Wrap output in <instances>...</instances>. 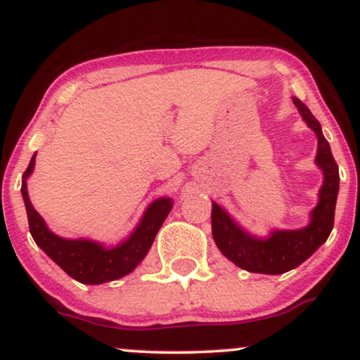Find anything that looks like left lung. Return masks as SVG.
Here are the masks:
<instances>
[{
  "instance_id": "1",
  "label": "left lung",
  "mask_w": 360,
  "mask_h": 360,
  "mask_svg": "<svg viewBox=\"0 0 360 360\" xmlns=\"http://www.w3.org/2000/svg\"><path fill=\"white\" fill-rule=\"evenodd\" d=\"M292 103L301 118L315 131L318 148L315 164L323 172V184L318 191V203L309 213V223L296 230H272L267 237H257L247 232L230 217L220 205H212V233L217 247L235 266L259 274H283L315 254L318 247L326 242L333 229L335 205L338 194V166L333 159L330 143L321 131L320 122L298 98Z\"/></svg>"
}]
</instances>
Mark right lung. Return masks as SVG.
Segmentation results:
<instances>
[{
	"label": "right lung",
	"mask_w": 360,
	"mask_h": 360,
	"mask_svg": "<svg viewBox=\"0 0 360 360\" xmlns=\"http://www.w3.org/2000/svg\"><path fill=\"white\" fill-rule=\"evenodd\" d=\"M35 155L32 157L22 179V196L27 208L28 226L37 245L72 279L82 284H103L130 274L146 259L157 232L172 210L171 198H157L147 206L142 220L125 240L117 245H103L89 238H64L52 232L32 206L27 191V179L34 172Z\"/></svg>",
	"instance_id": "obj_1"
}]
</instances>
